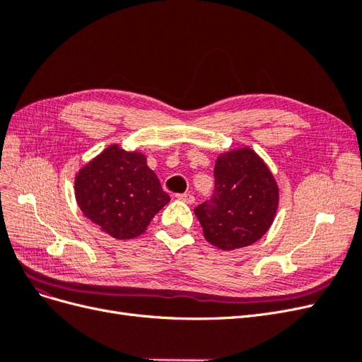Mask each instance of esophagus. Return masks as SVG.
<instances>
[{"label":"esophagus","mask_w":362,"mask_h":362,"mask_svg":"<svg viewBox=\"0 0 362 362\" xmlns=\"http://www.w3.org/2000/svg\"><path fill=\"white\" fill-rule=\"evenodd\" d=\"M177 198L185 204H193L194 202V196L190 193H180L177 194Z\"/></svg>","instance_id":"34e87169"}]
</instances>
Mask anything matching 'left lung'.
<instances>
[{
  "instance_id": "left-lung-1",
  "label": "left lung",
  "mask_w": 362,
  "mask_h": 362,
  "mask_svg": "<svg viewBox=\"0 0 362 362\" xmlns=\"http://www.w3.org/2000/svg\"><path fill=\"white\" fill-rule=\"evenodd\" d=\"M279 204V189L267 164L250 148L223 152L214 166V194L194 208L208 243L234 250L264 235Z\"/></svg>"
}]
</instances>
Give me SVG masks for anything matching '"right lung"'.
I'll return each instance as SVG.
<instances>
[{
    "instance_id": "right-lung-1",
    "label": "right lung",
    "mask_w": 362,
    "mask_h": 362,
    "mask_svg": "<svg viewBox=\"0 0 362 362\" xmlns=\"http://www.w3.org/2000/svg\"><path fill=\"white\" fill-rule=\"evenodd\" d=\"M75 198L92 223L117 240L144 234L152 217L170 201L146 157L116 144L78 170Z\"/></svg>"
}]
</instances>
